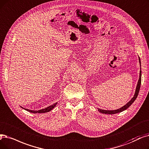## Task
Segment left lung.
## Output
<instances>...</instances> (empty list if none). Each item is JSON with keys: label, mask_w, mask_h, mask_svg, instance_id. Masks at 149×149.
Masks as SVG:
<instances>
[{"label": "left lung", "mask_w": 149, "mask_h": 149, "mask_svg": "<svg viewBox=\"0 0 149 149\" xmlns=\"http://www.w3.org/2000/svg\"><path fill=\"white\" fill-rule=\"evenodd\" d=\"M139 58V62L140 63V67H141V60H140V58ZM140 73H139V80L137 83V86L136 88V90H135V93L133 95V97H132V99L129 101L127 104H125L124 106H123L122 107L115 109V110H105V109H100V108H97L98 111L103 114H117L119 113H120L123 111H125V109H127L129 107H130L132 103L134 102V101L136 100V99L137 98L139 89H140V87H141V68H140Z\"/></svg>", "instance_id": "left-lung-1"}]
</instances>
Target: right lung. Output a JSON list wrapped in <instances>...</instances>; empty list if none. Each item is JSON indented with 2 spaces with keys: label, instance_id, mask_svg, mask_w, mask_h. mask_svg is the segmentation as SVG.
<instances>
[{
  "label": "right lung",
  "instance_id": "1",
  "mask_svg": "<svg viewBox=\"0 0 149 149\" xmlns=\"http://www.w3.org/2000/svg\"><path fill=\"white\" fill-rule=\"evenodd\" d=\"M57 105V102L54 103L53 105H50L49 107H47L46 108H45L44 109H40V110H31V109H27V108H23L22 107H21L22 108L24 109L25 110H26L27 111H29L30 113H47V112H49L52 109H54L56 105Z\"/></svg>",
  "mask_w": 149,
  "mask_h": 149
}]
</instances>
